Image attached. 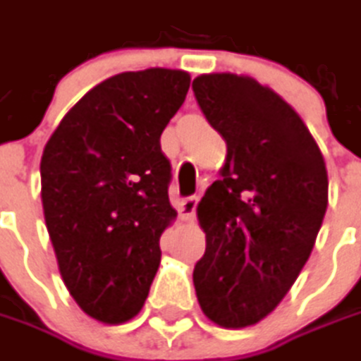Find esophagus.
Masks as SVG:
<instances>
[{
  "mask_svg": "<svg viewBox=\"0 0 361 361\" xmlns=\"http://www.w3.org/2000/svg\"><path fill=\"white\" fill-rule=\"evenodd\" d=\"M197 202H199L197 197H188V199H185V201L178 204V215H180L183 221H192V219H195Z\"/></svg>",
  "mask_w": 361,
  "mask_h": 361,
  "instance_id": "esophagus-1",
  "label": "esophagus"
}]
</instances>
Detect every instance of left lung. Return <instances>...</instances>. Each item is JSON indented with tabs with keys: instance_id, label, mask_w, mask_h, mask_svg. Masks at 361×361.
<instances>
[{
	"instance_id": "1",
	"label": "left lung",
	"mask_w": 361,
	"mask_h": 361,
	"mask_svg": "<svg viewBox=\"0 0 361 361\" xmlns=\"http://www.w3.org/2000/svg\"><path fill=\"white\" fill-rule=\"evenodd\" d=\"M192 92L227 142L221 178L197 204L207 249L192 283L225 329L259 324L312 255L327 209L324 154L293 106L255 78L201 74Z\"/></svg>"
}]
</instances>
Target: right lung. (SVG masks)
<instances>
[{
    "instance_id": "obj_1",
    "label": "right lung",
    "mask_w": 361,
    "mask_h": 361,
    "mask_svg": "<svg viewBox=\"0 0 361 361\" xmlns=\"http://www.w3.org/2000/svg\"><path fill=\"white\" fill-rule=\"evenodd\" d=\"M190 86L185 70L122 72L86 92L46 142L42 207L80 310L120 326L142 310L176 211L160 134Z\"/></svg>"
}]
</instances>
